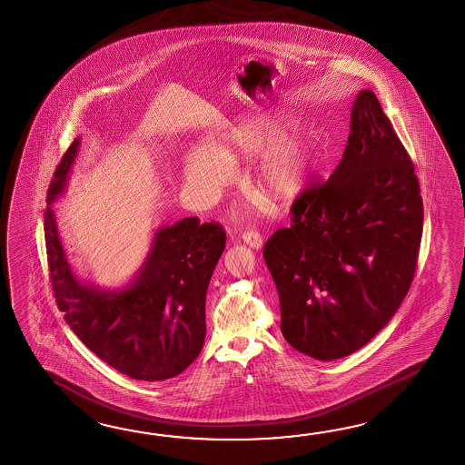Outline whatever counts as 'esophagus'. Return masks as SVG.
Returning a JSON list of instances; mask_svg holds the SVG:
<instances>
[{
    "label": "esophagus",
    "instance_id": "1",
    "mask_svg": "<svg viewBox=\"0 0 465 465\" xmlns=\"http://www.w3.org/2000/svg\"><path fill=\"white\" fill-rule=\"evenodd\" d=\"M242 238H243V242L247 243L248 247L255 248V250L262 248V245H263V238L258 233L257 230H245Z\"/></svg>",
    "mask_w": 465,
    "mask_h": 465
}]
</instances>
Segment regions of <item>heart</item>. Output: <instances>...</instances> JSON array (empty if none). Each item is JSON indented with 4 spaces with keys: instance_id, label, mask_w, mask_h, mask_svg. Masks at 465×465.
<instances>
[{
    "instance_id": "obj_1",
    "label": "heart",
    "mask_w": 465,
    "mask_h": 465,
    "mask_svg": "<svg viewBox=\"0 0 465 465\" xmlns=\"http://www.w3.org/2000/svg\"><path fill=\"white\" fill-rule=\"evenodd\" d=\"M279 120H255L242 126L213 152L193 148L186 153L188 183L210 195L228 178L225 162L260 156L252 183L272 202H289L299 195L317 163V142L310 132H295L280 138Z\"/></svg>"
}]
</instances>
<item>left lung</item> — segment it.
<instances>
[{
  "instance_id": "left-lung-1",
  "label": "left lung",
  "mask_w": 465,
  "mask_h": 465,
  "mask_svg": "<svg viewBox=\"0 0 465 465\" xmlns=\"http://www.w3.org/2000/svg\"><path fill=\"white\" fill-rule=\"evenodd\" d=\"M292 225L267 240L285 341L317 361L347 357L392 319L411 289L423 203L412 160L371 90L357 94L341 163L307 186Z\"/></svg>"
}]
</instances>
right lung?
<instances>
[{
	"label": "right lung",
	"instance_id": "add662e5",
	"mask_svg": "<svg viewBox=\"0 0 465 465\" xmlns=\"http://www.w3.org/2000/svg\"><path fill=\"white\" fill-rule=\"evenodd\" d=\"M80 140L56 166L48 188L45 242L53 293L76 337L134 381L156 382L185 371L205 341V300L227 235L217 222L188 217L158 228L136 279L126 289L100 290L74 277L58 235L52 203L66 185Z\"/></svg>",
	"mask_w": 465,
	"mask_h": 465
}]
</instances>
